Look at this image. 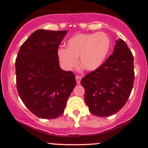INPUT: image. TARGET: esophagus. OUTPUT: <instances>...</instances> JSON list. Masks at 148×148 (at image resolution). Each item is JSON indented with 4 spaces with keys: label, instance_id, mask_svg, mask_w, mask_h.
I'll return each mask as SVG.
<instances>
[{
    "label": "esophagus",
    "instance_id": "esophagus-1",
    "mask_svg": "<svg viewBox=\"0 0 148 148\" xmlns=\"http://www.w3.org/2000/svg\"><path fill=\"white\" fill-rule=\"evenodd\" d=\"M81 78H82V77H81L80 75H76V76H75L76 82H77V84H80V83Z\"/></svg>",
    "mask_w": 148,
    "mask_h": 148
}]
</instances>
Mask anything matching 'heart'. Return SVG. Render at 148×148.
Returning <instances> with one entry per match:
<instances>
[{
    "label": "heart",
    "mask_w": 148,
    "mask_h": 148,
    "mask_svg": "<svg viewBox=\"0 0 148 148\" xmlns=\"http://www.w3.org/2000/svg\"><path fill=\"white\" fill-rule=\"evenodd\" d=\"M112 42L104 32L78 33L66 42V49H60L58 56L66 69L70 70L77 64L85 70L93 71L99 68L109 55Z\"/></svg>",
    "instance_id": "b5f03b06"
}]
</instances>
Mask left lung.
<instances>
[{"mask_svg": "<svg viewBox=\"0 0 148 148\" xmlns=\"http://www.w3.org/2000/svg\"><path fill=\"white\" fill-rule=\"evenodd\" d=\"M134 77L133 54L124 41L117 39L112 54L81 80L90 112L101 117L118 112L131 95Z\"/></svg>", "mask_w": 148, "mask_h": 148, "instance_id": "8db88e82", "label": "left lung"}]
</instances>
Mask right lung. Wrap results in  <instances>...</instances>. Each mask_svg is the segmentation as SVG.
<instances>
[{
  "mask_svg": "<svg viewBox=\"0 0 148 148\" xmlns=\"http://www.w3.org/2000/svg\"><path fill=\"white\" fill-rule=\"evenodd\" d=\"M68 31L38 29L20 47L15 61L17 89L32 114L44 119L64 112L75 76L59 66L58 48Z\"/></svg>",
  "mask_w": 148,
  "mask_h": 148,
  "instance_id": "1",
  "label": "right lung"
}]
</instances>
